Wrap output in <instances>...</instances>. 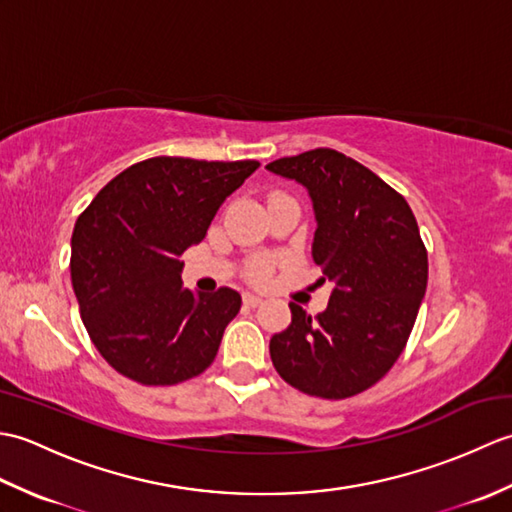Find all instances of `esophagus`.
I'll list each match as a JSON object with an SVG mask.
<instances>
[{"label":"esophagus","instance_id":"34e87169","mask_svg":"<svg viewBox=\"0 0 512 512\" xmlns=\"http://www.w3.org/2000/svg\"><path fill=\"white\" fill-rule=\"evenodd\" d=\"M244 303H246V306H250V308H255V306H259V303H264V299L253 295V292H246V295H244Z\"/></svg>","mask_w":512,"mask_h":512}]
</instances>
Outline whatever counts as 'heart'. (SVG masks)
Instances as JSON below:
<instances>
[{"instance_id": "1", "label": "heart", "mask_w": 512, "mask_h": 512, "mask_svg": "<svg viewBox=\"0 0 512 512\" xmlns=\"http://www.w3.org/2000/svg\"><path fill=\"white\" fill-rule=\"evenodd\" d=\"M268 273H270V264H268V262H257V264H255L253 277H255L257 281H264V279L268 277Z\"/></svg>"}]
</instances>
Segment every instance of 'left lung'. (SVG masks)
<instances>
[{"instance_id":"8db88e82","label":"left lung","mask_w":512,"mask_h":512,"mask_svg":"<svg viewBox=\"0 0 512 512\" xmlns=\"http://www.w3.org/2000/svg\"><path fill=\"white\" fill-rule=\"evenodd\" d=\"M308 189L312 259L334 290L317 317L290 303L292 323L270 339L279 376L308 396L341 400L376 385L398 361L427 290L429 262L407 200L334 149L266 165Z\"/></svg>"}]
</instances>
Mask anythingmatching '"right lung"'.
<instances>
[{
	"label": "right lung",
	"mask_w": 512,
	"mask_h": 512,
	"mask_svg": "<svg viewBox=\"0 0 512 512\" xmlns=\"http://www.w3.org/2000/svg\"><path fill=\"white\" fill-rule=\"evenodd\" d=\"M257 160L158 156L136 162L96 193L72 233L70 275L92 343L140 385H176L213 363L242 308L233 288L182 286V253L200 244L222 202Z\"/></svg>",
	"instance_id": "obj_1"
}]
</instances>
